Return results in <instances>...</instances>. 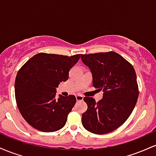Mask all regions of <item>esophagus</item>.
<instances>
[{
	"label": "esophagus",
	"instance_id": "esophagus-1",
	"mask_svg": "<svg viewBox=\"0 0 156 156\" xmlns=\"http://www.w3.org/2000/svg\"><path fill=\"white\" fill-rule=\"evenodd\" d=\"M83 100V97L82 95H80V94H78V95H76V101H81Z\"/></svg>",
	"mask_w": 156,
	"mask_h": 156
}]
</instances>
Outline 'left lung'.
<instances>
[{
  "label": "left lung",
  "instance_id": "left-lung-1",
  "mask_svg": "<svg viewBox=\"0 0 156 156\" xmlns=\"http://www.w3.org/2000/svg\"><path fill=\"white\" fill-rule=\"evenodd\" d=\"M80 58L92 72L93 87L103 91L98 102L90 97L83 98L88 108L82 114V124L92 133H110L128 119L136 104L139 87L135 69L114 51L81 54Z\"/></svg>",
  "mask_w": 156,
  "mask_h": 156
}]
</instances>
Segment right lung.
Instances as JSON below:
<instances>
[{
  "instance_id": "obj_1",
  "label": "right lung",
  "mask_w": 156,
  "mask_h": 156,
  "mask_svg": "<svg viewBox=\"0 0 156 156\" xmlns=\"http://www.w3.org/2000/svg\"><path fill=\"white\" fill-rule=\"evenodd\" d=\"M80 58L39 53L19 69L15 78V99L21 115L35 129L53 132L65 125L76 103L75 95L55 98V88L69 78V71Z\"/></svg>"
}]
</instances>
